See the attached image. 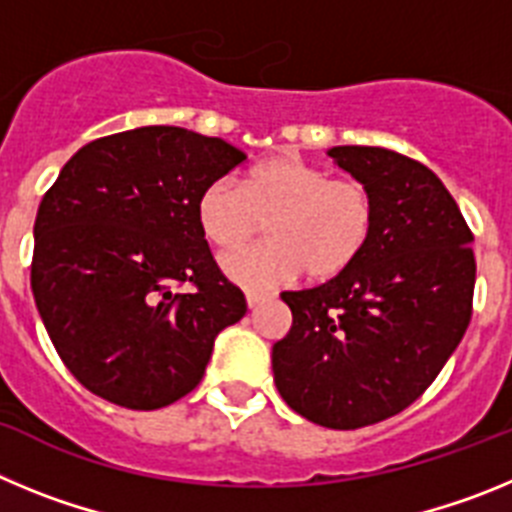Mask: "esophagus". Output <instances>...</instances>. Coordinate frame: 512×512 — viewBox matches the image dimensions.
Wrapping results in <instances>:
<instances>
[{
    "instance_id": "34e87169",
    "label": "esophagus",
    "mask_w": 512,
    "mask_h": 512,
    "mask_svg": "<svg viewBox=\"0 0 512 512\" xmlns=\"http://www.w3.org/2000/svg\"><path fill=\"white\" fill-rule=\"evenodd\" d=\"M266 292H256V289H248L246 292V302H248V307H256V305H261V302L266 300Z\"/></svg>"
}]
</instances>
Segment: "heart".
<instances>
[{"label": "heart", "mask_w": 512, "mask_h": 512, "mask_svg": "<svg viewBox=\"0 0 512 512\" xmlns=\"http://www.w3.org/2000/svg\"><path fill=\"white\" fill-rule=\"evenodd\" d=\"M377 202L359 179H330V171L282 153L246 171L243 182L215 179L197 200L202 235L234 251L267 223L271 242L230 253L223 269L243 287H274L305 271L325 282L354 266L372 241Z\"/></svg>", "instance_id": "obj_1"}]
</instances>
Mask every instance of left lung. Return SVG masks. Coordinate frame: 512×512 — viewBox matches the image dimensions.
<instances>
[{"instance_id":"8db88e82","label":"left lung","mask_w":512,"mask_h":512,"mask_svg":"<svg viewBox=\"0 0 512 512\" xmlns=\"http://www.w3.org/2000/svg\"><path fill=\"white\" fill-rule=\"evenodd\" d=\"M328 156L372 189V241L330 282L282 292L292 328L271 348V366L295 413L354 431L431 387L472 320L477 264L472 230L428 166L372 146Z\"/></svg>"}]
</instances>
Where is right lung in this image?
<instances>
[{
  "label": "right lung",
  "mask_w": 512,
  "mask_h": 512,
  "mask_svg": "<svg viewBox=\"0 0 512 512\" xmlns=\"http://www.w3.org/2000/svg\"><path fill=\"white\" fill-rule=\"evenodd\" d=\"M243 161L220 138L148 125L79 148L45 192L30 284L58 356L89 392L158 410L200 384L246 297L217 269L197 200Z\"/></svg>",
  "instance_id": "obj_1"
}]
</instances>
